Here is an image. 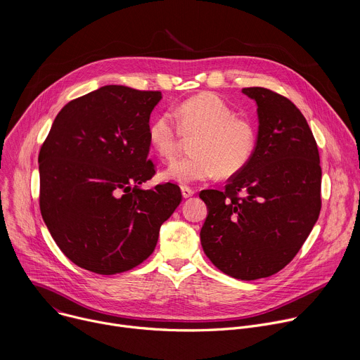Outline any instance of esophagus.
Segmentation results:
<instances>
[{
  "instance_id": "34e87169",
  "label": "esophagus",
  "mask_w": 360,
  "mask_h": 360,
  "mask_svg": "<svg viewBox=\"0 0 360 360\" xmlns=\"http://www.w3.org/2000/svg\"><path fill=\"white\" fill-rule=\"evenodd\" d=\"M181 192H182V196H184V198H189V196H192V195L195 193V191H193L192 188L186 186V185L181 186Z\"/></svg>"
}]
</instances>
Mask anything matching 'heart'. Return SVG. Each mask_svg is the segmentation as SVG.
<instances>
[{"label":"heart","mask_w":360,"mask_h":360,"mask_svg":"<svg viewBox=\"0 0 360 360\" xmlns=\"http://www.w3.org/2000/svg\"><path fill=\"white\" fill-rule=\"evenodd\" d=\"M172 114L162 112L149 124L148 139L162 160H172L184 135L198 134L195 153L172 161L162 172L164 179L192 184L215 178L219 172L229 176L240 171L255 148L253 125L235 117L228 104L211 92L185 99Z\"/></svg>","instance_id":"obj_1"}]
</instances>
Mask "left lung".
Instances as JSON below:
<instances>
[{"label": "left lung", "mask_w": 360, "mask_h": 360, "mask_svg": "<svg viewBox=\"0 0 360 360\" xmlns=\"http://www.w3.org/2000/svg\"><path fill=\"white\" fill-rule=\"evenodd\" d=\"M242 92L258 107L256 145L224 191L199 193L208 208L199 235L219 271L255 281L283 269L309 236L321 212L322 169L314 134L292 101L261 86Z\"/></svg>", "instance_id": "obj_1"}]
</instances>
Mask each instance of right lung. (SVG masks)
Returning <instances> with one entry per match:
<instances>
[{
	"mask_svg": "<svg viewBox=\"0 0 360 360\" xmlns=\"http://www.w3.org/2000/svg\"><path fill=\"white\" fill-rule=\"evenodd\" d=\"M160 91L105 85L58 112L39 150V210L58 248L79 268L115 275L142 264L181 202L175 184L142 189L149 117Z\"/></svg>",
	"mask_w": 360,
	"mask_h": 360,
	"instance_id": "obj_1",
	"label": "right lung"
}]
</instances>
